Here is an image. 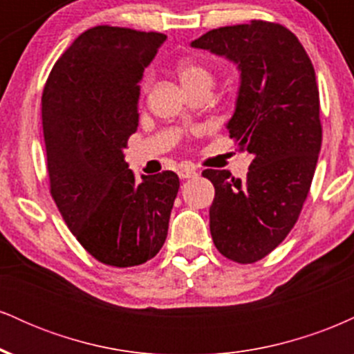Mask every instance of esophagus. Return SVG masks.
Wrapping results in <instances>:
<instances>
[{
    "label": "esophagus",
    "instance_id": "obj_1",
    "mask_svg": "<svg viewBox=\"0 0 354 354\" xmlns=\"http://www.w3.org/2000/svg\"><path fill=\"white\" fill-rule=\"evenodd\" d=\"M178 174H180L181 180H189V178H196L198 171L194 168H181Z\"/></svg>",
    "mask_w": 354,
    "mask_h": 354
}]
</instances>
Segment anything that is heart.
Listing matches in <instances>:
<instances>
[{"instance_id":"b5f03b06","label":"heart","mask_w":354,"mask_h":354,"mask_svg":"<svg viewBox=\"0 0 354 354\" xmlns=\"http://www.w3.org/2000/svg\"><path fill=\"white\" fill-rule=\"evenodd\" d=\"M174 71H176L183 86L188 89V93L196 91V89H208L209 91L213 88L214 80H216L213 68L203 63V61L191 58H183L178 61L174 64ZM146 84H148V80H145L143 88Z\"/></svg>"}]
</instances>
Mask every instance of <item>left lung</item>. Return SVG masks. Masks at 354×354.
Masks as SVG:
<instances>
[{"mask_svg":"<svg viewBox=\"0 0 354 354\" xmlns=\"http://www.w3.org/2000/svg\"><path fill=\"white\" fill-rule=\"evenodd\" d=\"M241 71L230 136L253 156L245 180L205 169L214 186L209 231L231 261L250 265L288 236L306 201L321 149L319 91L303 44L279 23L253 19L191 43Z\"/></svg>","mask_w":354,"mask_h":354,"instance_id":"8db88e82","label":"left lung"}]
</instances>
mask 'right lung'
<instances>
[{"mask_svg":"<svg viewBox=\"0 0 354 354\" xmlns=\"http://www.w3.org/2000/svg\"><path fill=\"white\" fill-rule=\"evenodd\" d=\"M165 39L91 28L59 56L43 89L50 193L81 246L108 266H138L158 254L180 189L173 171L136 181L123 154L138 128V83Z\"/></svg>","mask_w":354,"mask_h":354,"instance_id":"obj_1","label":"right lung"}]
</instances>
